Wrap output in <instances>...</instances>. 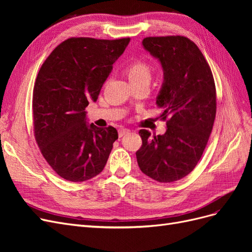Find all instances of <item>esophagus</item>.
<instances>
[{"instance_id": "esophagus-1", "label": "esophagus", "mask_w": 252, "mask_h": 252, "mask_svg": "<svg viewBox=\"0 0 252 252\" xmlns=\"http://www.w3.org/2000/svg\"><path fill=\"white\" fill-rule=\"evenodd\" d=\"M127 132H129L128 129H126V128H121V129H119V136L121 138V136H123V135L126 134Z\"/></svg>"}]
</instances>
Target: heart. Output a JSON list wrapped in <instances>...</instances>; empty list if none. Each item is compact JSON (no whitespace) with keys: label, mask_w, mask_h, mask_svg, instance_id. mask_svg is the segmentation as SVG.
<instances>
[{"label":"heart","mask_w":252,"mask_h":252,"mask_svg":"<svg viewBox=\"0 0 252 252\" xmlns=\"http://www.w3.org/2000/svg\"><path fill=\"white\" fill-rule=\"evenodd\" d=\"M124 72L131 86H134L150 83L152 68L151 65L145 61L136 60L125 68Z\"/></svg>","instance_id":"1"}]
</instances>
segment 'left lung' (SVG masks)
<instances>
[{
    "instance_id": "left-lung-1",
    "label": "left lung",
    "mask_w": 252,
    "mask_h": 252,
    "mask_svg": "<svg viewBox=\"0 0 252 252\" xmlns=\"http://www.w3.org/2000/svg\"><path fill=\"white\" fill-rule=\"evenodd\" d=\"M142 45L162 66L156 103L168 121L164 134L140 130L136 159L147 177L171 183L194 169L207 145L217 112L215 80L201 50L185 36L145 37Z\"/></svg>"
}]
</instances>
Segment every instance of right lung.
<instances>
[{
	"label": "right lung",
	"instance_id": "add662e5",
	"mask_svg": "<svg viewBox=\"0 0 252 252\" xmlns=\"http://www.w3.org/2000/svg\"><path fill=\"white\" fill-rule=\"evenodd\" d=\"M130 39L71 37L42 65L33 88L34 135L43 157L61 178L84 182L107 163L116 128L89 124L85 108L101 88Z\"/></svg>",
	"mask_w": 252,
	"mask_h": 252
}]
</instances>
